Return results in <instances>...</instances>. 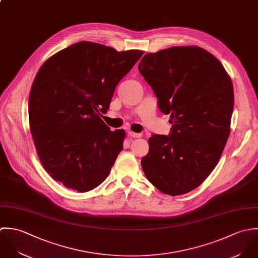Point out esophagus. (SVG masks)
Returning a JSON list of instances; mask_svg holds the SVG:
<instances>
[{
  "label": "esophagus",
  "instance_id": "34e87169",
  "mask_svg": "<svg viewBox=\"0 0 258 258\" xmlns=\"http://www.w3.org/2000/svg\"><path fill=\"white\" fill-rule=\"evenodd\" d=\"M128 136L131 138H134V139H138V138H141L142 135L141 134H137V133H134V132H130L128 133Z\"/></svg>",
  "mask_w": 258,
  "mask_h": 258
}]
</instances>
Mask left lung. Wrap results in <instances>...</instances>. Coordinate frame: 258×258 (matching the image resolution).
<instances>
[{"label":"left lung","mask_w":258,"mask_h":258,"mask_svg":"<svg viewBox=\"0 0 258 258\" xmlns=\"http://www.w3.org/2000/svg\"><path fill=\"white\" fill-rule=\"evenodd\" d=\"M139 71L172 124L168 136L149 139L143 170L161 192L184 195L211 173L229 137L234 103L230 77L213 54L195 46L147 53Z\"/></svg>","instance_id":"1"}]
</instances>
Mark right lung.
I'll list each match as a JSON object with an SVG mask.
<instances>
[{"label": "right lung", "instance_id": "add662e5", "mask_svg": "<svg viewBox=\"0 0 258 258\" xmlns=\"http://www.w3.org/2000/svg\"><path fill=\"white\" fill-rule=\"evenodd\" d=\"M143 53L79 42L40 68L29 99L30 128L40 160L55 181L87 192L107 177L125 133L111 132L101 112Z\"/></svg>", "mask_w": 258, "mask_h": 258}]
</instances>
